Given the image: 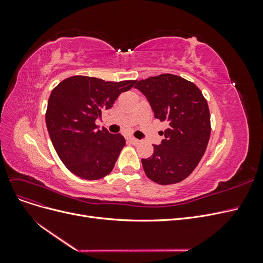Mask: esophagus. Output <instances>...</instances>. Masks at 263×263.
I'll use <instances>...</instances> for the list:
<instances>
[{
  "mask_svg": "<svg viewBox=\"0 0 263 263\" xmlns=\"http://www.w3.org/2000/svg\"><path fill=\"white\" fill-rule=\"evenodd\" d=\"M128 140L132 142V144H134V145H137L138 142H139V140L136 139L135 137H128Z\"/></svg>",
  "mask_w": 263,
  "mask_h": 263,
  "instance_id": "obj_1",
  "label": "esophagus"
}]
</instances>
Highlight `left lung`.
Wrapping results in <instances>:
<instances>
[{
  "label": "left lung",
  "instance_id": "1",
  "mask_svg": "<svg viewBox=\"0 0 263 263\" xmlns=\"http://www.w3.org/2000/svg\"><path fill=\"white\" fill-rule=\"evenodd\" d=\"M155 117L168 123L164 139L154 155L141 159L146 176L168 185L186 179L205 154L211 136V115L201 90L179 76L163 73L136 83Z\"/></svg>",
  "mask_w": 263,
  "mask_h": 263
}]
</instances>
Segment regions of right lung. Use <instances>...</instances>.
<instances>
[{
    "label": "right lung",
    "instance_id": "1",
    "mask_svg": "<svg viewBox=\"0 0 263 263\" xmlns=\"http://www.w3.org/2000/svg\"><path fill=\"white\" fill-rule=\"evenodd\" d=\"M136 82L73 76L52 90L46 110L47 129L60 160L79 178L99 180L113 170L125 138L98 129L95 121Z\"/></svg>",
    "mask_w": 263,
    "mask_h": 263
}]
</instances>
